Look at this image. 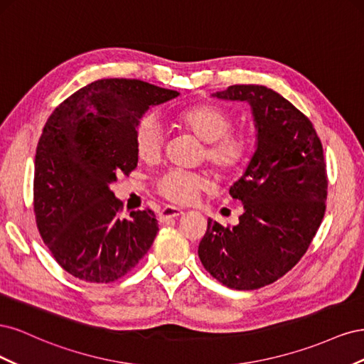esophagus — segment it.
Returning a JSON list of instances; mask_svg holds the SVG:
<instances>
[{"label":"esophagus","mask_w":364,"mask_h":364,"mask_svg":"<svg viewBox=\"0 0 364 364\" xmlns=\"http://www.w3.org/2000/svg\"><path fill=\"white\" fill-rule=\"evenodd\" d=\"M183 214V211L181 208H176V206H165L162 211L159 213V222H167V220L171 218H178Z\"/></svg>","instance_id":"esophagus-1"}]
</instances>
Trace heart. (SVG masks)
<instances>
[{"instance_id": "1", "label": "heart", "mask_w": 364, "mask_h": 364, "mask_svg": "<svg viewBox=\"0 0 364 364\" xmlns=\"http://www.w3.org/2000/svg\"><path fill=\"white\" fill-rule=\"evenodd\" d=\"M173 119L183 130L190 132L203 142L200 158L222 176L235 171L245 162L249 151V139L240 130H230L232 118L222 107L199 103L174 112ZM136 156L146 164H155L161 159L164 147V134L153 115L142 117L134 132ZM211 188L208 173H185L171 170L158 181V191L165 199L190 205L197 196Z\"/></svg>"}]
</instances>
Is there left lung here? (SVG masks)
<instances>
[{
	"mask_svg": "<svg viewBox=\"0 0 364 364\" xmlns=\"http://www.w3.org/2000/svg\"><path fill=\"white\" fill-rule=\"evenodd\" d=\"M213 97L250 105L257 150L229 190L243 203L238 225L225 228L208 218L199 258L226 287L255 290L291 270L322 223L323 149L311 121L270 87L234 85Z\"/></svg>",
	"mask_w": 364,
	"mask_h": 364,
	"instance_id": "left-lung-1",
	"label": "left lung"
}]
</instances>
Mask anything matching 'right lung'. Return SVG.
I'll list each match as a JSON object with an SVG mask.
<instances>
[{
    "mask_svg": "<svg viewBox=\"0 0 364 364\" xmlns=\"http://www.w3.org/2000/svg\"><path fill=\"white\" fill-rule=\"evenodd\" d=\"M178 95L142 80L103 79L74 92L47 119L36 149L33 205L43 243L73 277L95 284L119 279L155 241L153 211L119 217L111 185L136 168L138 121Z\"/></svg>",
    "mask_w": 364,
    "mask_h": 364,
    "instance_id": "obj_1",
    "label": "right lung"
}]
</instances>
